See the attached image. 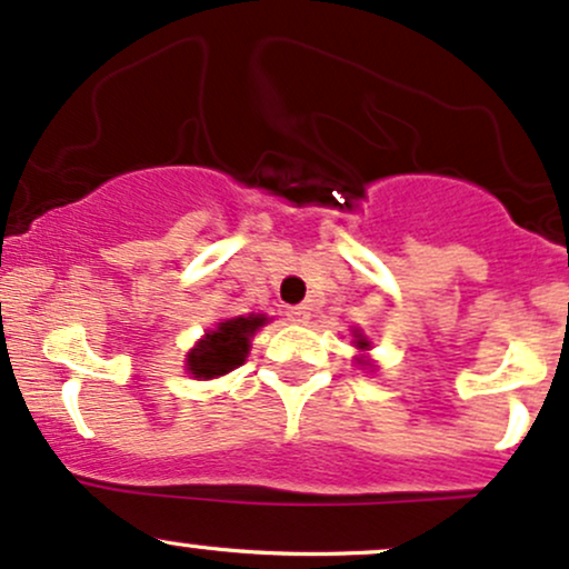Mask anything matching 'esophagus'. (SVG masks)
I'll return each instance as SVG.
<instances>
[{
    "mask_svg": "<svg viewBox=\"0 0 569 569\" xmlns=\"http://www.w3.org/2000/svg\"><path fill=\"white\" fill-rule=\"evenodd\" d=\"M289 321H297V323H305L310 321V308L308 305H297V308H289Z\"/></svg>",
    "mask_w": 569,
    "mask_h": 569,
    "instance_id": "34e87169",
    "label": "esophagus"
}]
</instances>
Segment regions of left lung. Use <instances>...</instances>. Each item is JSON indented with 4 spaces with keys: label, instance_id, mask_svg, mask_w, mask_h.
Here are the masks:
<instances>
[{
    "label": "left lung",
    "instance_id": "left-lung-1",
    "mask_svg": "<svg viewBox=\"0 0 569 569\" xmlns=\"http://www.w3.org/2000/svg\"><path fill=\"white\" fill-rule=\"evenodd\" d=\"M356 346H359V348H361V351H365V348H367V346H370V342H367V340H365V337H359V340H356Z\"/></svg>",
    "mask_w": 569,
    "mask_h": 569
}]
</instances>
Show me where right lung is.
I'll return each instance as SVG.
<instances>
[{
    "label": "right lung",
    "mask_w": 569,
    "mask_h": 569,
    "mask_svg": "<svg viewBox=\"0 0 569 569\" xmlns=\"http://www.w3.org/2000/svg\"><path fill=\"white\" fill-rule=\"evenodd\" d=\"M267 318L248 316V318H229L218 323L216 332H210L189 353V372L193 378H218L240 367L248 356V342L251 335L264 323Z\"/></svg>",
    "instance_id": "obj_1"
}]
</instances>
